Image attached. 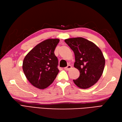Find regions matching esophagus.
<instances>
[{
  "label": "esophagus",
  "mask_w": 122,
  "mask_h": 122,
  "mask_svg": "<svg viewBox=\"0 0 122 122\" xmlns=\"http://www.w3.org/2000/svg\"><path fill=\"white\" fill-rule=\"evenodd\" d=\"M71 68H72V66H70V65H68L66 67V68H64V70H66V71H69Z\"/></svg>",
  "instance_id": "34e87169"
}]
</instances>
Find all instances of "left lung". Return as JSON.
<instances>
[{"label": "left lung", "instance_id": "obj_1", "mask_svg": "<svg viewBox=\"0 0 122 122\" xmlns=\"http://www.w3.org/2000/svg\"><path fill=\"white\" fill-rule=\"evenodd\" d=\"M75 56L74 66L80 71V76L73 82L81 89H87L97 83L102 75L105 59L102 51L94 43L83 38L64 40Z\"/></svg>", "mask_w": 122, "mask_h": 122}]
</instances>
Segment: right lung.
I'll list each match as a JSON object with an SVG mask.
<instances>
[{"mask_svg":"<svg viewBox=\"0 0 122 122\" xmlns=\"http://www.w3.org/2000/svg\"><path fill=\"white\" fill-rule=\"evenodd\" d=\"M58 39H49L35 46L23 61L22 69L27 79L33 86L44 89L52 84L58 75V60L54 51Z\"/></svg>","mask_w":122,"mask_h":122,"instance_id":"1","label":"right lung"}]
</instances>
